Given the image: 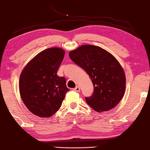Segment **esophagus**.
Returning a JSON list of instances; mask_svg holds the SVG:
<instances>
[{
	"instance_id": "esophagus-1",
	"label": "esophagus",
	"mask_w": 150,
	"mask_h": 150,
	"mask_svg": "<svg viewBox=\"0 0 150 150\" xmlns=\"http://www.w3.org/2000/svg\"><path fill=\"white\" fill-rule=\"evenodd\" d=\"M73 90L76 92H79L80 91V87H78V86H77L76 87H75V88L73 89Z\"/></svg>"
}]
</instances>
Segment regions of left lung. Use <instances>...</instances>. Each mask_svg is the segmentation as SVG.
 <instances>
[{"label": "left lung", "instance_id": "left-lung-1", "mask_svg": "<svg viewBox=\"0 0 150 150\" xmlns=\"http://www.w3.org/2000/svg\"><path fill=\"white\" fill-rule=\"evenodd\" d=\"M69 57L92 79L94 92L85 97L97 111H106L116 106L125 93V76L118 61L99 46L83 45L70 51Z\"/></svg>", "mask_w": 150, "mask_h": 150}]
</instances>
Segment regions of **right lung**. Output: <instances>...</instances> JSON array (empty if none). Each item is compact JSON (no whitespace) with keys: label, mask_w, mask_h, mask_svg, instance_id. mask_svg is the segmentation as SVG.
Listing matches in <instances>:
<instances>
[{"label":"right lung","mask_w":150,"mask_h":150,"mask_svg":"<svg viewBox=\"0 0 150 150\" xmlns=\"http://www.w3.org/2000/svg\"><path fill=\"white\" fill-rule=\"evenodd\" d=\"M64 56V50L50 48L37 55L22 70L20 96L27 108L38 116H53L70 90L65 77L57 75Z\"/></svg>","instance_id":"1"}]
</instances>
